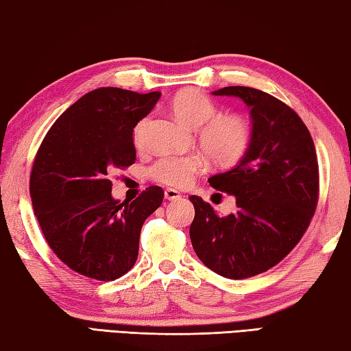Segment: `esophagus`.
<instances>
[{"instance_id": "34e87169", "label": "esophagus", "mask_w": 351, "mask_h": 351, "mask_svg": "<svg viewBox=\"0 0 351 351\" xmlns=\"http://www.w3.org/2000/svg\"><path fill=\"white\" fill-rule=\"evenodd\" d=\"M182 197V194L177 191V189H172V188H168V189H165V199H168V200H177V199H180Z\"/></svg>"}]
</instances>
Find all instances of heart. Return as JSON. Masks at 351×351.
Instances as JSON below:
<instances>
[{
  "label": "heart",
  "instance_id": "1",
  "mask_svg": "<svg viewBox=\"0 0 351 351\" xmlns=\"http://www.w3.org/2000/svg\"><path fill=\"white\" fill-rule=\"evenodd\" d=\"M174 115L186 126L199 129L200 146L219 166H231L243 158L253 140V128L245 117L239 114L219 115V108L210 97L195 89L179 92L171 103ZM147 120H140L134 128L135 146L143 141ZM205 157L202 154L186 156H165L149 168L154 180L168 186L186 188L194 177L205 169Z\"/></svg>",
  "mask_w": 351,
  "mask_h": 351
}]
</instances>
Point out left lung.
I'll use <instances>...</instances> for the list:
<instances>
[{"label":"left lung","mask_w":351,"mask_h":351,"mask_svg":"<svg viewBox=\"0 0 351 351\" xmlns=\"http://www.w3.org/2000/svg\"><path fill=\"white\" fill-rule=\"evenodd\" d=\"M213 94L248 104L253 140L234 168L208 179L217 191L236 195V213L219 217L208 202L191 195L189 237L214 273L247 279L285 259L308 228L319 200L316 147L302 119L267 92L228 86Z\"/></svg>","instance_id":"obj_1"}]
</instances>
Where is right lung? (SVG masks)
Masks as SVG:
<instances>
[{
    "instance_id": "1",
    "label": "right lung",
    "mask_w": 351,
    "mask_h": 351,
    "mask_svg": "<svg viewBox=\"0 0 351 351\" xmlns=\"http://www.w3.org/2000/svg\"><path fill=\"white\" fill-rule=\"evenodd\" d=\"M160 92L100 88L67 108L36 151L29 191L36 220L55 256L86 278H121L138 257L145 220L162 205L163 189L114 200L110 176L135 162L132 131Z\"/></svg>"
}]
</instances>
